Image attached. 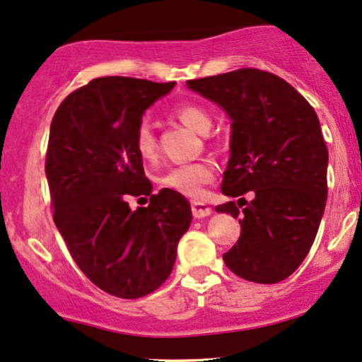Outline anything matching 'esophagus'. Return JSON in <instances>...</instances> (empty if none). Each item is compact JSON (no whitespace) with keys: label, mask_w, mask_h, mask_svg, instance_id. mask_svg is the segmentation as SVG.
Segmentation results:
<instances>
[{"label":"esophagus","mask_w":362,"mask_h":362,"mask_svg":"<svg viewBox=\"0 0 362 362\" xmlns=\"http://www.w3.org/2000/svg\"><path fill=\"white\" fill-rule=\"evenodd\" d=\"M192 212H193L194 218H203V217H206V215L212 214V209H210L206 203L194 202V203H192Z\"/></svg>","instance_id":"obj_1"}]
</instances>
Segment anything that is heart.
<instances>
[{
	"instance_id": "1",
	"label": "heart",
	"mask_w": 362,
	"mask_h": 362,
	"mask_svg": "<svg viewBox=\"0 0 362 362\" xmlns=\"http://www.w3.org/2000/svg\"><path fill=\"white\" fill-rule=\"evenodd\" d=\"M174 116L181 121L185 127L197 133H206L212 127V117L209 111L198 104H182L176 107ZM135 148L138 156L145 160L156 159L157 156V140L153 129L148 123H140L135 132ZM214 165L206 160L189 162V164L174 165L165 170L159 177V182L164 188L185 194L188 198H200L209 185L214 180Z\"/></svg>"
}]
</instances>
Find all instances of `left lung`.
Instances as JSON below:
<instances>
[{
  "instance_id": "obj_1",
  "label": "left lung",
  "mask_w": 362,
  "mask_h": 362,
  "mask_svg": "<svg viewBox=\"0 0 362 362\" xmlns=\"http://www.w3.org/2000/svg\"><path fill=\"white\" fill-rule=\"evenodd\" d=\"M233 119L222 193L243 197L215 206L239 217L241 235L224 253L227 269L257 284H275L310 253L327 205L328 150L318 116L274 73L241 68L188 80Z\"/></svg>"
}]
</instances>
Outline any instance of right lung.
I'll return each instance as SVG.
<instances>
[{
    "label": "right lung",
    "instance_id": "right-lung-1",
    "mask_svg": "<svg viewBox=\"0 0 362 362\" xmlns=\"http://www.w3.org/2000/svg\"><path fill=\"white\" fill-rule=\"evenodd\" d=\"M174 82L103 76L73 90L54 112L46 152L52 218L85 277L107 294L144 298L159 289L192 224L189 202L152 194L135 132L145 109ZM129 196L151 197L132 211Z\"/></svg>",
    "mask_w": 362,
    "mask_h": 362
}]
</instances>
